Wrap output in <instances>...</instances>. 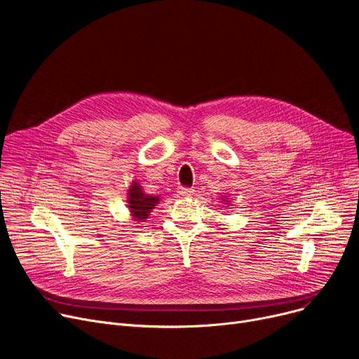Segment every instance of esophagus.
Segmentation results:
<instances>
[{
    "instance_id": "esophagus-1",
    "label": "esophagus",
    "mask_w": 359,
    "mask_h": 359,
    "mask_svg": "<svg viewBox=\"0 0 359 359\" xmlns=\"http://www.w3.org/2000/svg\"><path fill=\"white\" fill-rule=\"evenodd\" d=\"M178 193H180L181 196H191L193 190L189 189V187H178Z\"/></svg>"
}]
</instances>
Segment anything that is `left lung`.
Segmentation results:
<instances>
[{
	"label": "left lung",
	"mask_w": 359,
	"mask_h": 359,
	"mask_svg": "<svg viewBox=\"0 0 359 359\" xmlns=\"http://www.w3.org/2000/svg\"><path fill=\"white\" fill-rule=\"evenodd\" d=\"M225 201H228V200H225Z\"/></svg>",
	"instance_id": "obj_1"
}]
</instances>
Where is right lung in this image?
<instances>
[{"label":"right lung","mask_w":359,"mask_h":359,"mask_svg":"<svg viewBox=\"0 0 359 359\" xmlns=\"http://www.w3.org/2000/svg\"><path fill=\"white\" fill-rule=\"evenodd\" d=\"M128 209L131 212L133 220L135 222H143L147 219L151 209H155L156 204L159 203L158 196H150L146 194L142 190V185L137 182H133L128 189Z\"/></svg>","instance_id":"right-lung-1"}]
</instances>
